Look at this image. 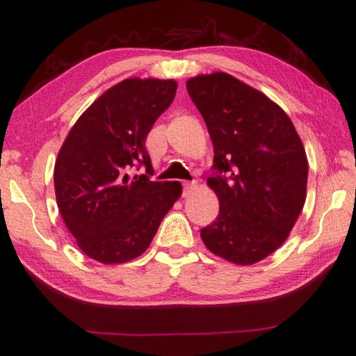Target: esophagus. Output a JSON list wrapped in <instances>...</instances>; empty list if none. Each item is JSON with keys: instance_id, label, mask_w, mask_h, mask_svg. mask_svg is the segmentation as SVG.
Here are the masks:
<instances>
[{"instance_id": "obj_1", "label": "esophagus", "mask_w": 356, "mask_h": 356, "mask_svg": "<svg viewBox=\"0 0 356 356\" xmlns=\"http://www.w3.org/2000/svg\"><path fill=\"white\" fill-rule=\"evenodd\" d=\"M196 188V182H184V196H190L191 191Z\"/></svg>"}]
</instances>
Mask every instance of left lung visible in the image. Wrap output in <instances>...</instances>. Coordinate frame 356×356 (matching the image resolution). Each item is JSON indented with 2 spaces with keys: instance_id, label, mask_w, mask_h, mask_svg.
Listing matches in <instances>:
<instances>
[{
  "instance_id": "1",
  "label": "left lung",
  "mask_w": 356,
  "mask_h": 356,
  "mask_svg": "<svg viewBox=\"0 0 356 356\" xmlns=\"http://www.w3.org/2000/svg\"><path fill=\"white\" fill-rule=\"evenodd\" d=\"M213 143L207 179L220 201L216 220L201 229L213 254L251 265L286 242L301 213L308 159L292 120L257 89L225 72L186 81Z\"/></svg>"
}]
</instances>
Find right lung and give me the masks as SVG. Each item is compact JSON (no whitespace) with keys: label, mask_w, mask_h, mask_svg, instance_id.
Here are the masks:
<instances>
[{"label":"right lung","mask_w":356,"mask_h":356,"mask_svg":"<svg viewBox=\"0 0 356 356\" xmlns=\"http://www.w3.org/2000/svg\"><path fill=\"white\" fill-rule=\"evenodd\" d=\"M177 83L127 78L84 111L58 154L56 202L84 254L122 264L149 248L161 220L179 200V182H152L146 138L172 104ZM147 174L130 177L134 167Z\"/></svg>","instance_id":"obj_1"}]
</instances>
